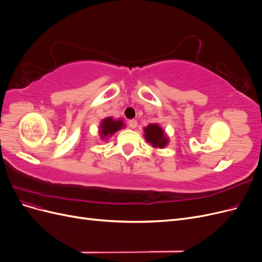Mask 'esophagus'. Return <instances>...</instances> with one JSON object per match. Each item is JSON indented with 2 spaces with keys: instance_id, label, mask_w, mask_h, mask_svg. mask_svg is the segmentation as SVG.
<instances>
[{
  "instance_id": "34e87169",
  "label": "esophagus",
  "mask_w": 262,
  "mask_h": 262,
  "mask_svg": "<svg viewBox=\"0 0 262 262\" xmlns=\"http://www.w3.org/2000/svg\"><path fill=\"white\" fill-rule=\"evenodd\" d=\"M128 125L130 126L131 129H134V128H137L138 122H137V120H134V119H132V120H129V121H128Z\"/></svg>"
}]
</instances>
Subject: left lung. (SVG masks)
Returning a JSON list of instances; mask_svg holds the SVG:
<instances>
[{"label": "left lung", "instance_id": "1", "mask_svg": "<svg viewBox=\"0 0 262 262\" xmlns=\"http://www.w3.org/2000/svg\"><path fill=\"white\" fill-rule=\"evenodd\" d=\"M145 139L147 142L152 144L153 147H164L167 144L168 140L166 139L164 130L157 124H148V126L144 129Z\"/></svg>", "mask_w": 262, "mask_h": 262}]
</instances>
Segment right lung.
Masks as SVG:
<instances>
[{"instance_id": "right-lung-1", "label": "right lung", "mask_w": 262, "mask_h": 262, "mask_svg": "<svg viewBox=\"0 0 262 262\" xmlns=\"http://www.w3.org/2000/svg\"><path fill=\"white\" fill-rule=\"evenodd\" d=\"M123 122L121 120H114L112 117H108L102 120L100 124V137L104 139L108 136H113L115 132L122 128Z\"/></svg>"}]
</instances>
